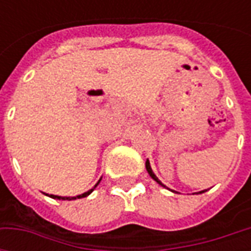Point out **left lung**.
<instances>
[{
  "label": "left lung",
  "mask_w": 251,
  "mask_h": 251,
  "mask_svg": "<svg viewBox=\"0 0 251 251\" xmlns=\"http://www.w3.org/2000/svg\"><path fill=\"white\" fill-rule=\"evenodd\" d=\"M145 167H147V171H148V174L151 175V177H152L153 180H156V181H157V183H158V184H160V185H163V187H165V185H164L163 183H161V181H160V180H158L157 177H156V175L153 174L152 168H151V164H149V161H148V160H147V163H145ZM203 192H205V191H200L199 194H203Z\"/></svg>",
  "instance_id": "8db88e82"
}]
</instances>
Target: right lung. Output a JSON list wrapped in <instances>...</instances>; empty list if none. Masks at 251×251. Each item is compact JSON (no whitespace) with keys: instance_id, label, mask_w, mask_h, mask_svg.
I'll return each instance as SVG.
<instances>
[{"instance_id":"1","label":"right lung","mask_w":251,"mask_h":251,"mask_svg":"<svg viewBox=\"0 0 251 251\" xmlns=\"http://www.w3.org/2000/svg\"><path fill=\"white\" fill-rule=\"evenodd\" d=\"M99 181H100V180H99ZM99 181L98 183H97V184H95V187H97V185L99 184ZM95 187H94V188H95ZM94 188L93 189H90V191H87V192H84V194H82V195H77L76 198H62V196H56V195H50V196H51L52 199H62V200H72V199H80V198H86V196H87V195H90L91 194V192H93L94 191Z\"/></svg>"}]
</instances>
